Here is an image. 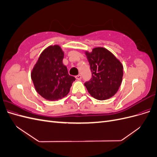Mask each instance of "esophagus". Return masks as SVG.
Returning <instances> with one entry per match:
<instances>
[{"mask_svg": "<svg viewBox=\"0 0 157 157\" xmlns=\"http://www.w3.org/2000/svg\"><path fill=\"white\" fill-rule=\"evenodd\" d=\"M75 78H77V80H80V79L82 78V77H81V75H78L76 76Z\"/></svg>", "mask_w": 157, "mask_h": 157, "instance_id": "1", "label": "esophagus"}]
</instances>
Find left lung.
Here are the masks:
<instances>
[{"instance_id":"left-lung-1","label":"left lung","mask_w":157,"mask_h":157,"mask_svg":"<svg viewBox=\"0 0 157 157\" xmlns=\"http://www.w3.org/2000/svg\"><path fill=\"white\" fill-rule=\"evenodd\" d=\"M92 78L84 83L89 94L98 100L111 98L118 91L123 77V66L108 50L98 47L86 52Z\"/></svg>"}]
</instances>
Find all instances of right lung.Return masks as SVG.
Segmentation results:
<instances>
[{
    "mask_svg": "<svg viewBox=\"0 0 157 157\" xmlns=\"http://www.w3.org/2000/svg\"><path fill=\"white\" fill-rule=\"evenodd\" d=\"M63 57L59 46H50L42 52L32 70L36 91L47 100H58L67 96L76 80L69 75L63 63Z\"/></svg>",
    "mask_w": 157,
    "mask_h": 157,
    "instance_id": "obj_1",
    "label": "right lung"
}]
</instances>
